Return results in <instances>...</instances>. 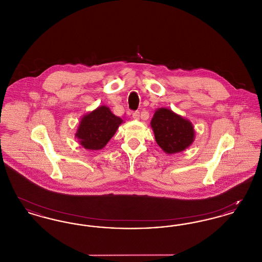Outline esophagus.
Returning <instances> with one entry per match:
<instances>
[{"label": "esophagus", "mask_w": 262, "mask_h": 262, "mask_svg": "<svg viewBox=\"0 0 262 262\" xmlns=\"http://www.w3.org/2000/svg\"><path fill=\"white\" fill-rule=\"evenodd\" d=\"M139 112H135L134 114H133V118L135 119V120H139Z\"/></svg>", "instance_id": "1"}]
</instances>
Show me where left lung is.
Instances as JSON below:
<instances>
[{"mask_svg":"<svg viewBox=\"0 0 262 262\" xmlns=\"http://www.w3.org/2000/svg\"><path fill=\"white\" fill-rule=\"evenodd\" d=\"M155 140L167 154H174L188 148L195 138L190 121L168 108H158L150 122Z\"/></svg>","mask_w":262,"mask_h":262,"instance_id":"1","label":"left lung"}]
</instances>
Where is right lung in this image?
Masks as SVG:
<instances>
[{
	"instance_id": "1",
	"label": "right lung",
	"mask_w": 262,
	"mask_h": 262,
	"mask_svg": "<svg viewBox=\"0 0 262 262\" xmlns=\"http://www.w3.org/2000/svg\"><path fill=\"white\" fill-rule=\"evenodd\" d=\"M123 123L124 121L115 116L109 107L99 106L80 119L75 137L85 149H102Z\"/></svg>"
}]
</instances>
